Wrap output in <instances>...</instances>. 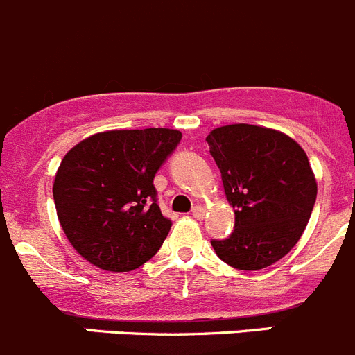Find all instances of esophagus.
Returning a JSON list of instances; mask_svg holds the SVG:
<instances>
[{"label": "esophagus", "mask_w": 355, "mask_h": 355, "mask_svg": "<svg viewBox=\"0 0 355 355\" xmlns=\"http://www.w3.org/2000/svg\"><path fill=\"white\" fill-rule=\"evenodd\" d=\"M204 213H206V209H204L202 206H195L193 209H191V214H193L195 218H202Z\"/></svg>", "instance_id": "obj_1"}]
</instances>
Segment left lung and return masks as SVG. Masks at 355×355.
Segmentation results:
<instances>
[{
	"mask_svg": "<svg viewBox=\"0 0 355 355\" xmlns=\"http://www.w3.org/2000/svg\"><path fill=\"white\" fill-rule=\"evenodd\" d=\"M222 172L236 223L213 239L225 264L257 271L284 259L303 236L317 199L306 153L288 135L255 125H227L206 137Z\"/></svg>",
	"mask_w": 355,
	"mask_h": 355,
	"instance_id": "8db88e82",
	"label": "left lung"
}]
</instances>
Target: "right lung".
<instances>
[{"mask_svg":"<svg viewBox=\"0 0 355 355\" xmlns=\"http://www.w3.org/2000/svg\"><path fill=\"white\" fill-rule=\"evenodd\" d=\"M180 142L178 130H110L64 155L52 195L68 241L87 262L126 272L160 250L172 222L153 180Z\"/></svg>","mask_w":355,"mask_h":355,"instance_id":"1","label":"right lung"}]
</instances>
